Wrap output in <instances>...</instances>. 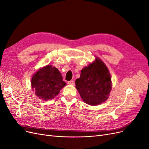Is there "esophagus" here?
<instances>
[{"mask_svg": "<svg viewBox=\"0 0 149 149\" xmlns=\"http://www.w3.org/2000/svg\"><path fill=\"white\" fill-rule=\"evenodd\" d=\"M68 83L70 85H74V81L71 80V81H68Z\"/></svg>", "mask_w": 149, "mask_h": 149, "instance_id": "esophagus-1", "label": "esophagus"}]
</instances>
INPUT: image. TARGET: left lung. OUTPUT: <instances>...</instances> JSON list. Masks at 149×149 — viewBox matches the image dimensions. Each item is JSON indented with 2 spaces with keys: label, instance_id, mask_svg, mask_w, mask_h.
Here are the masks:
<instances>
[{
  "label": "left lung",
  "instance_id": "left-lung-1",
  "mask_svg": "<svg viewBox=\"0 0 149 149\" xmlns=\"http://www.w3.org/2000/svg\"><path fill=\"white\" fill-rule=\"evenodd\" d=\"M75 84L84 102L91 106L105 102L112 89L109 71L97 57L81 70L80 77L76 79Z\"/></svg>",
  "mask_w": 149,
  "mask_h": 149
}]
</instances>
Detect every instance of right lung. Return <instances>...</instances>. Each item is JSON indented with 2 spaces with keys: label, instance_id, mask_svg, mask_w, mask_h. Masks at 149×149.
Listing matches in <instances>:
<instances>
[{
  "label": "right lung",
  "instance_id": "add662e5",
  "mask_svg": "<svg viewBox=\"0 0 149 149\" xmlns=\"http://www.w3.org/2000/svg\"><path fill=\"white\" fill-rule=\"evenodd\" d=\"M66 84L55 67L47 65L39 69L31 78V85L35 94L43 100L55 98Z\"/></svg>",
  "mask_w": 149,
  "mask_h": 149
}]
</instances>
